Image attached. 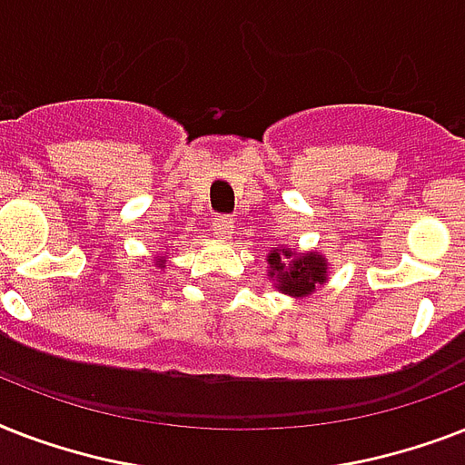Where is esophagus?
Returning <instances> with one entry per match:
<instances>
[{
    "label": "esophagus",
    "instance_id": "34e87169",
    "mask_svg": "<svg viewBox=\"0 0 465 465\" xmlns=\"http://www.w3.org/2000/svg\"><path fill=\"white\" fill-rule=\"evenodd\" d=\"M212 232L217 233L219 239H232V233H233L232 217H224V214H219V217L212 219Z\"/></svg>",
    "mask_w": 465,
    "mask_h": 465
}]
</instances>
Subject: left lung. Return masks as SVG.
Returning <instances> with one entry per match:
<instances>
[{"mask_svg": "<svg viewBox=\"0 0 465 465\" xmlns=\"http://www.w3.org/2000/svg\"><path fill=\"white\" fill-rule=\"evenodd\" d=\"M268 265L277 290L290 297H306L328 280V261L313 251L297 253L290 248H275L268 253Z\"/></svg>", "mask_w": 465, "mask_h": 465, "instance_id": "left-lung-1", "label": "left lung"}]
</instances>
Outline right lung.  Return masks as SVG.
<instances>
[{
    "label": "right lung",
    "mask_w": 465,
    "mask_h": 465,
    "mask_svg": "<svg viewBox=\"0 0 465 465\" xmlns=\"http://www.w3.org/2000/svg\"><path fill=\"white\" fill-rule=\"evenodd\" d=\"M156 268H166V261H163V255H159V258H156Z\"/></svg>",
    "instance_id": "1"
}]
</instances>
